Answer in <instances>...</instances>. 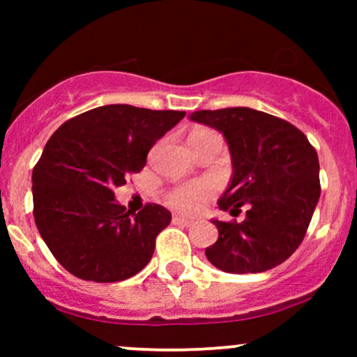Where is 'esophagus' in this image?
Wrapping results in <instances>:
<instances>
[{"instance_id": "esophagus-1", "label": "esophagus", "mask_w": 357, "mask_h": 357, "mask_svg": "<svg viewBox=\"0 0 357 357\" xmlns=\"http://www.w3.org/2000/svg\"><path fill=\"white\" fill-rule=\"evenodd\" d=\"M172 225L186 226V228H188V226L193 225V221H192V219H188V218H183V215H174V218H172Z\"/></svg>"}]
</instances>
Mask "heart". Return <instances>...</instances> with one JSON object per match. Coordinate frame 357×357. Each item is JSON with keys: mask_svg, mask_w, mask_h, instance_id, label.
Masks as SVG:
<instances>
[{"mask_svg": "<svg viewBox=\"0 0 357 357\" xmlns=\"http://www.w3.org/2000/svg\"><path fill=\"white\" fill-rule=\"evenodd\" d=\"M212 131H205V129H199V131L193 132L192 136H200V135H208ZM215 193V185L211 181H193L186 183V185L178 186L172 192H169L167 202L174 208L183 212H192L204 200L211 199Z\"/></svg>", "mask_w": 357, "mask_h": 357, "instance_id": "1", "label": "heart"}]
</instances>
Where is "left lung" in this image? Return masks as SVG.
<instances>
[{
	"instance_id": "8db88e82",
	"label": "left lung",
	"mask_w": 357,
	"mask_h": 357,
	"mask_svg": "<svg viewBox=\"0 0 357 357\" xmlns=\"http://www.w3.org/2000/svg\"><path fill=\"white\" fill-rule=\"evenodd\" d=\"M190 119L222 132L233 176L218 205L242 222H222L205 248L226 273H262L282 264L304 240L319 200V160L304 132L266 112L233 107L193 112Z\"/></svg>"
}]
</instances>
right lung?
Here are the masks:
<instances>
[{
    "instance_id": "obj_1",
    "label": "right lung",
    "mask_w": 357,
    "mask_h": 357,
    "mask_svg": "<svg viewBox=\"0 0 357 357\" xmlns=\"http://www.w3.org/2000/svg\"><path fill=\"white\" fill-rule=\"evenodd\" d=\"M185 112L105 105L60 126L32 171L34 221L56 261L86 282L114 283L142 271L171 212L146 204L138 214L115 200L126 176Z\"/></svg>"
}]
</instances>
